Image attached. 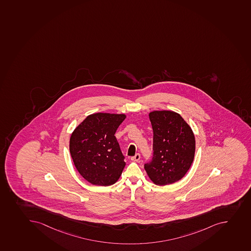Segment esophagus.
Masks as SVG:
<instances>
[{
	"mask_svg": "<svg viewBox=\"0 0 251 251\" xmlns=\"http://www.w3.org/2000/svg\"><path fill=\"white\" fill-rule=\"evenodd\" d=\"M140 159V155L139 154H136L134 156L131 157L132 161H138Z\"/></svg>",
	"mask_w": 251,
	"mask_h": 251,
	"instance_id": "34e87169",
	"label": "esophagus"
}]
</instances>
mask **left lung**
<instances>
[{
    "mask_svg": "<svg viewBox=\"0 0 251 251\" xmlns=\"http://www.w3.org/2000/svg\"><path fill=\"white\" fill-rule=\"evenodd\" d=\"M153 129L152 161L144 166L154 184H173L185 176L195 154V137L179 113L171 110L149 113Z\"/></svg>",
    "mask_w": 251,
    "mask_h": 251,
    "instance_id": "8db88e82",
    "label": "left lung"
}]
</instances>
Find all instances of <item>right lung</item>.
<instances>
[{
  "label": "right lung",
  "mask_w": 251,
  "mask_h": 251,
  "mask_svg": "<svg viewBox=\"0 0 251 251\" xmlns=\"http://www.w3.org/2000/svg\"><path fill=\"white\" fill-rule=\"evenodd\" d=\"M126 117L124 113H92L71 134L70 151L75 168L92 185H113L122 175L126 162L115 133Z\"/></svg>",
  "instance_id": "obj_1"
}]
</instances>
